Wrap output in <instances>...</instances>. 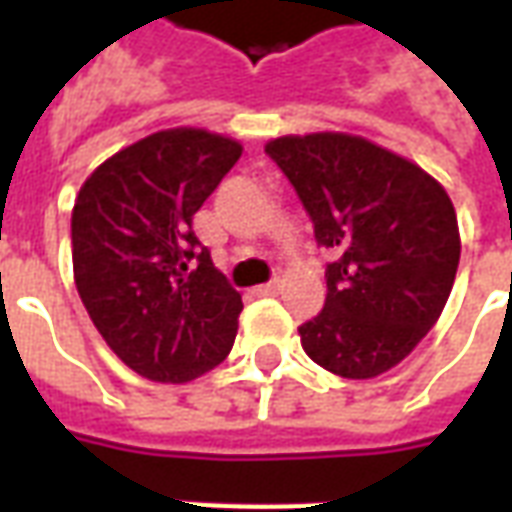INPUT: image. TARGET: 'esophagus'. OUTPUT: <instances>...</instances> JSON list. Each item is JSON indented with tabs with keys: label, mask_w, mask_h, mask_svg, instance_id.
Segmentation results:
<instances>
[{
	"label": "esophagus",
	"mask_w": 512,
	"mask_h": 512,
	"mask_svg": "<svg viewBox=\"0 0 512 512\" xmlns=\"http://www.w3.org/2000/svg\"><path fill=\"white\" fill-rule=\"evenodd\" d=\"M279 290H282L279 282H268V285H257L255 296H277Z\"/></svg>",
	"instance_id": "esophagus-1"
}]
</instances>
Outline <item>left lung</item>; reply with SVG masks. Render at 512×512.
I'll use <instances>...</instances> for the list:
<instances>
[{"label":"left lung","instance_id":"8db88e82","mask_svg":"<svg viewBox=\"0 0 512 512\" xmlns=\"http://www.w3.org/2000/svg\"><path fill=\"white\" fill-rule=\"evenodd\" d=\"M266 153L299 191L315 241L340 252L323 310L299 326L301 348L334 376L392 370L450 299L461 260L450 194L414 161L343 131L277 136Z\"/></svg>","mask_w":512,"mask_h":512}]
</instances>
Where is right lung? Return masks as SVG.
I'll use <instances>...</instances> for the list:
<instances>
[{
    "label": "right lung",
    "instance_id": "add662e5",
    "mask_svg": "<svg viewBox=\"0 0 512 512\" xmlns=\"http://www.w3.org/2000/svg\"><path fill=\"white\" fill-rule=\"evenodd\" d=\"M244 147L167 128L117 150L76 194L73 282L106 345L134 373L186 384L230 354L244 310L191 219Z\"/></svg>",
    "mask_w": 512,
    "mask_h": 512
}]
</instances>
